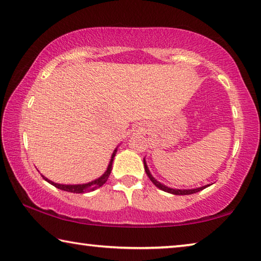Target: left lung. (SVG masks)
Here are the masks:
<instances>
[{
	"instance_id": "left-lung-1",
	"label": "left lung",
	"mask_w": 261,
	"mask_h": 261,
	"mask_svg": "<svg viewBox=\"0 0 261 261\" xmlns=\"http://www.w3.org/2000/svg\"><path fill=\"white\" fill-rule=\"evenodd\" d=\"M144 168H145V171H146V174H147V176L149 177V179L152 180V183H153L154 185H155L156 188H159V189L162 190V191H165V192L171 193V194H176V196H185V194L197 193V192L201 191V190L206 189L207 187H210V184H207V185H205V187H200V188H197V189H188V190H179V189L169 188V187H167V185L160 183V182H159V180H156L155 178L153 177L152 174H151V171H149L148 167H147V165H146V161H145V159H144Z\"/></svg>"
}]
</instances>
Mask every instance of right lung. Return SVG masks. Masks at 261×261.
<instances>
[{
    "label": "right lung",
    "mask_w": 261,
    "mask_h": 261,
    "mask_svg": "<svg viewBox=\"0 0 261 261\" xmlns=\"http://www.w3.org/2000/svg\"><path fill=\"white\" fill-rule=\"evenodd\" d=\"M116 152H117V147L114 149V152L112 154V159H110L109 161V165L107 167V170L105 171V174H102V176H100L99 178H96L94 180H92V182H88L85 184H60V183H54L51 182L50 179L46 178L45 176H42L43 179L47 180L48 183L54 185L55 188L60 189V190H63V191H68V192H72V193H85V192H90V191H94V190L99 189L100 187H102V185L107 182V179L109 177L110 173H112V168H113V161H114V158L116 155Z\"/></svg>",
    "instance_id": "add662e5"
}]
</instances>
